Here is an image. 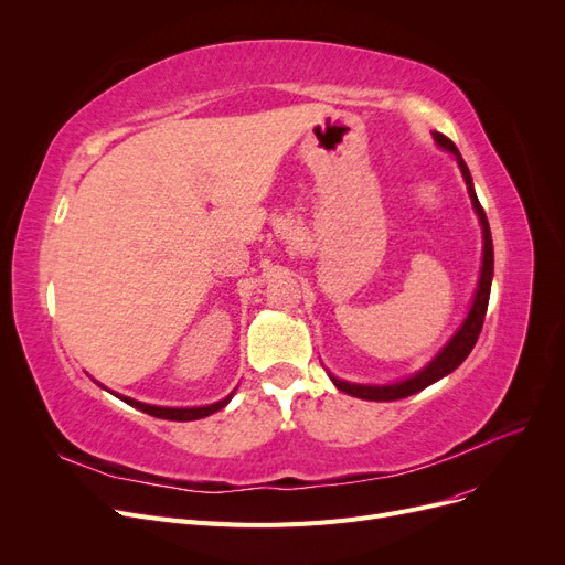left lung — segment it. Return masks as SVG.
<instances>
[{"instance_id":"left-lung-1","label":"left lung","mask_w":565,"mask_h":565,"mask_svg":"<svg viewBox=\"0 0 565 565\" xmlns=\"http://www.w3.org/2000/svg\"><path fill=\"white\" fill-rule=\"evenodd\" d=\"M433 139H435V143L439 148H444V151H449L456 158V162L460 167V173L465 178V185H467V192H469V199H471V205H473V213H477L479 224H481V233H483V260H481L479 284H477V290H473L471 307H469L465 320L460 322V328L454 332V337L447 343L439 348V352L435 354V358L424 369H419L417 373H412L409 377L398 380V382H390V384H360V382L341 380V377L332 375L328 369H324V371H328L330 380L334 382V387L339 392H343V394L354 396V398H364V401H398V398H407L412 394H417V392L430 387L433 382L447 377L449 373H454L467 360V354L471 352L473 345H477V339H479L481 328H483L486 311H488V300H490L492 275H494V252H492L490 224H488L486 211H483L481 203H479L477 192H473L471 173H469L460 151L456 148V143L449 137H444L441 132H433Z\"/></svg>"}]
</instances>
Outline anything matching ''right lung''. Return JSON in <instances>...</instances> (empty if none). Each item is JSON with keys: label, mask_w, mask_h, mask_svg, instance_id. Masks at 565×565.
<instances>
[{"label": "right lung", "mask_w": 565, "mask_h": 565, "mask_svg": "<svg viewBox=\"0 0 565 565\" xmlns=\"http://www.w3.org/2000/svg\"><path fill=\"white\" fill-rule=\"evenodd\" d=\"M98 384H100V382H98ZM100 387H103V384H100ZM103 390H107V387H103ZM107 392H109V390H107ZM109 394H114L116 398H121L124 403H128V405H132V407H137V409H141V412H146V414H151V417H158V419H169V422H194V419L211 417V414H215L217 409L226 407L235 392H231L226 398H222V401H217V403H211V405H199V407H164V405H148V403L135 401V398H130V396H121V394H116V392H109Z\"/></svg>", "instance_id": "1"}]
</instances>
